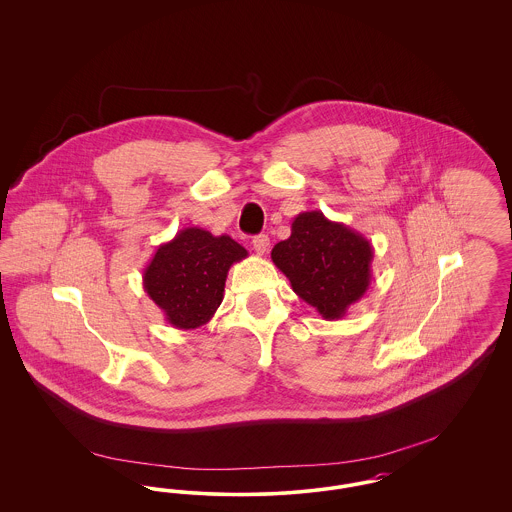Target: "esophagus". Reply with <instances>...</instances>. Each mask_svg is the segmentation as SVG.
I'll return each instance as SVG.
<instances>
[{"mask_svg": "<svg viewBox=\"0 0 512 512\" xmlns=\"http://www.w3.org/2000/svg\"><path fill=\"white\" fill-rule=\"evenodd\" d=\"M251 244H253V249H255L259 255H265L268 249H270V240H268V236H265V234L255 236Z\"/></svg>", "mask_w": 512, "mask_h": 512, "instance_id": "34e87169", "label": "esophagus"}]
</instances>
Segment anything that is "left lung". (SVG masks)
Instances as JSON below:
<instances>
[{"label":"left lung","instance_id":"1","mask_svg":"<svg viewBox=\"0 0 512 512\" xmlns=\"http://www.w3.org/2000/svg\"><path fill=\"white\" fill-rule=\"evenodd\" d=\"M280 268L305 303L324 320H340L365 295L372 278L374 249L363 234L320 211L299 213L292 236L272 247Z\"/></svg>","mask_w":512,"mask_h":512}]
</instances>
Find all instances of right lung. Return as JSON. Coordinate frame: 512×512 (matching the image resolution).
I'll return each instance as SVG.
<instances>
[{"label":"right lung","mask_w":512,"mask_h":512,"mask_svg":"<svg viewBox=\"0 0 512 512\" xmlns=\"http://www.w3.org/2000/svg\"><path fill=\"white\" fill-rule=\"evenodd\" d=\"M247 257L230 236L190 226L157 247L144 268V290L180 330H195L217 313L228 270Z\"/></svg>","instance_id":"add662e5"}]
</instances>
